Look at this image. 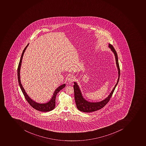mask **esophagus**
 Masks as SVG:
<instances>
[{
  "instance_id": "esophagus-1",
  "label": "esophagus",
  "mask_w": 146,
  "mask_h": 146,
  "mask_svg": "<svg viewBox=\"0 0 146 146\" xmlns=\"http://www.w3.org/2000/svg\"><path fill=\"white\" fill-rule=\"evenodd\" d=\"M68 82H69L70 83H71V82H73L74 80H75V78H74V77L73 76H70L68 79Z\"/></svg>"
}]
</instances>
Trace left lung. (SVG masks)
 <instances>
[{
	"instance_id": "left-lung-1",
	"label": "left lung",
	"mask_w": 146,
	"mask_h": 146,
	"mask_svg": "<svg viewBox=\"0 0 146 146\" xmlns=\"http://www.w3.org/2000/svg\"><path fill=\"white\" fill-rule=\"evenodd\" d=\"M109 47L111 48V50L113 52V53H114L115 58H116V64H117V67L118 70V78L117 83L115 86L114 88H113L110 95H109L106 99L102 101L99 102L94 103L88 102V101L86 100L83 98L78 86L76 82H74V90L75 102L76 103L77 109L81 111L84 112H93V111H95L102 108L103 107H104L110 100V99L113 94V92L114 91L115 89L118 84V82L119 80L120 75V70L119 65L118 64L117 54L116 50H115L114 48L113 47L112 45L109 44Z\"/></svg>"
}]
</instances>
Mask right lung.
<instances>
[{
    "instance_id": "add662e5",
    "label": "right lung",
    "mask_w": 146,
    "mask_h": 146,
    "mask_svg": "<svg viewBox=\"0 0 146 146\" xmlns=\"http://www.w3.org/2000/svg\"><path fill=\"white\" fill-rule=\"evenodd\" d=\"M29 45V44H28V45H27L25 48H24V50H23L22 56L21 57L19 63L18 64V68H17V76H18V83L19 84L21 90H22V92L23 93V95L25 97L26 100L28 101V102L29 103V105L32 107L34 108V109H35V110L41 111L42 112L43 111V112L49 111L53 110V109L55 107V100L56 95L61 90H62L65 87V84H64L62 85H61L60 86H59L58 88L56 89L54 93L53 94V96L51 99V100L49 101L48 103H46L45 104H39L38 103L35 102V101H34V100H32V99L29 98V96L27 95L25 91L24 90V89L23 87L22 84L21 83L20 77V70L21 65V63H22V59H23V57L24 52L25 51V50L26 49L27 47H28Z\"/></svg>"
}]
</instances>
